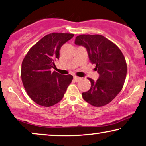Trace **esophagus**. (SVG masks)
Instances as JSON below:
<instances>
[{
	"mask_svg": "<svg viewBox=\"0 0 146 146\" xmlns=\"http://www.w3.org/2000/svg\"><path fill=\"white\" fill-rule=\"evenodd\" d=\"M73 79H74V80H75V81H79V80L81 79V77H77V76H74V77H73Z\"/></svg>",
	"mask_w": 146,
	"mask_h": 146,
	"instance_id": "obj_1",
	"label": "esophagus"
}]
</instances>
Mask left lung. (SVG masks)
Here are the masks:
<instances>
[{"label":"left lung","mask_w":146,"mask_h":146,"mask_svg":"<svg viewBox=\"0 0 146 146\" xmlns=\"http://www.w3.org/2000/svg\"><path fill=\"white\" fill-rule=\"evenodd\" d=\"M75 44L85 47L89 60L96 65L99 78H91V87L82 93L83 99L91 105L100 107L112 101L122 90L127 73L126 59L113 42L101 35L82 34L76 37Z\"/></svg>","instance_id":"obj_1"}]
</instances>
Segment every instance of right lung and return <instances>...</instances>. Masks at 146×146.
<instances>
[{"instance_id": "add662e5", "label": "right lung", "mask_w": 146, "mask_h": 146, "mask_svg": "<svg viewBox=\"0 0 146 146\" xmlns=\"http://www.w3.org/2000/svg\"><path fill=\"white\" fill-rule=\"evenodd\" d=\"M74 36L52 33L42 38L28 51L22 63L21 77L28 96L36 103L49 107L62 99L73 76L63 75L51 69L59 59L61 46Z\"/></svg>"}]
</instances>
